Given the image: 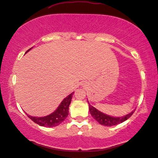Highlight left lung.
<instances>
[{
    "label": "left lung",
    "instance_id": "left-lung-1",
    "mask_svg": "<svg viewBox=\"0 0 158 158\" xmlns=\"http://www.w3.org/2000/svg\"><path fill=\"white\" fill-rule=\"evenodd\" d=\"M88 104L90 114L93 117V118L96 119L99 124L104 126H114L123 123V122L130 118L135 112V111H132V112H131L130 113H129V114L126 115H124L123 117H112L110 116V115L104 114V113L100 112V111H99L98 110H97L96 108L91 105V104L89 103V102Z\"/></svg>",
    "mask_w": 158,
    "mask_h": 158
}]
</instances>
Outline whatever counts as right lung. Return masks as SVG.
Here are the masks:
<instances>
[{
	"instance_id": "right-lung-1",
	"label": "right lung",
	"mask_w": 158,
	"mask_h": 158,
	"mask_svg": "<svg viewBox=\"0 0 158 158\" xmlns=\"http://www.w3.org/2000/svg\"><path fill=\"white\" fill-rule=\"evenodd\" d=\"M32 48L28 49L26 53L29 52ZM73 94H74V92H72V94L68 95L66 98H64L56 110L54 112H52V114L47 115V116L38 117H32L27 114H26L32 121H34L35 123L39 124L40 126L46 127H53L58 126L68 116L69 106V104L72 102Z\"/></svg>"
}]
</instances>
